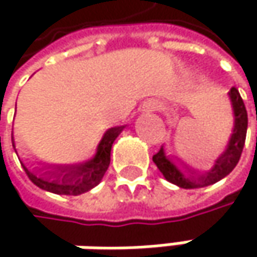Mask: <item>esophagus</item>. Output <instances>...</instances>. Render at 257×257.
<instances>
[{
	"label": "esophagus",
	"mask_w": 257,
	"mask_h": 257,
	"mask_svg": "<svg viewBox=\"0 0 257 257\" xmlns=\"http://www.w3.org/2000/svg\"><path fill=\"white\" fill-rule=\"evenodd\" d=\"M152 108H153V110H158V108H159V105H153Z\"/></svg>",
	"instance_id": "obj_1"
}]
</instances>
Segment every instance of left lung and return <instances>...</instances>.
Here are the masks:
<instances>
[{
  "label": "left lung",
  "mask_w": 257,
  "mask_h": 257,
  "mask_svg": "<svg viewBox=\"0 0 257 257\" xmlns=\"http://www.w3.org/2000/svg\"><path fill=\"white\" fill-rule=\"evenodd\" d=\"M228 98L231 102L233 126L223 152L216 158L213 167L204 171L195 170L177 156L168 155L165 146H162L161 150L153 156V162L156 164L158 170L162 173L167 181L183 189H199L225 179L236 167L245 143L247 110L236 87H232L228 92Z\"/></svg>",
  "instance_id": "left-lung-1"
}]
</instances>
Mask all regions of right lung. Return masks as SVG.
Returning a JSON list of instances; mask_svg holds the SVG:
<instances>
[{"mask_svg": "<svg viewBox=\"0 0 257 257\" xmlns=\"http://www.w3.org/2000/svg\"><path fill=\"white\" fill-rule=\"evenodd\" d=\"M125 128L126 125L107 129L96 146L95 155L77 164H47L40 159H35V162L24 159L16 149L13 131L12 144L26 176L35 186L56 195H81L101 183L110 165L111 146Z\"/></svg>", "mask_w": 257, "mask_h": 257, "instance_id": "right-lung-1", "label": "right lung"}]
</instances>
